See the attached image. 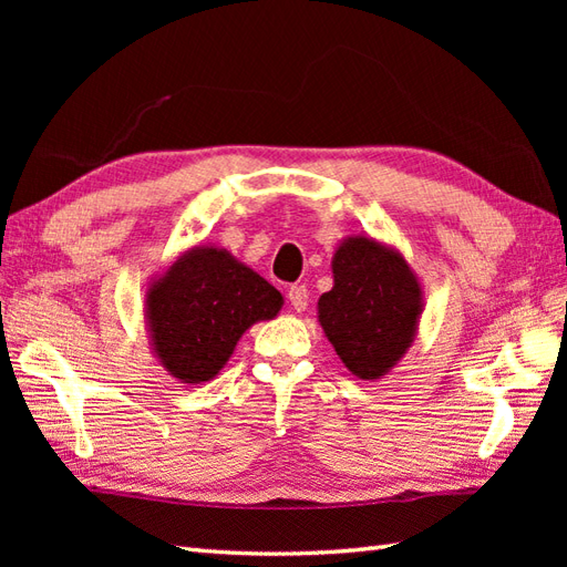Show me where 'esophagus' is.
Instances as JSON below:
<instances>
[{
  "label": "esophagus",
  "mask_w": 567,
  "mask_h": 567,
  "mask_svg": "<svg viewBox=\"0 0 567 567\" xmlns=\"http://www.w3.org/2000/svg\"><path fill=\"white\" fill-rule=\"evenodd\" d=\"M287 297H290V305L295 307V311H305L307 302H309V292L305 285H292L290 290H287Z\"/></svg>",
  "instance_id": "esophagus-1"
}]
</instances>
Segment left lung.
Masks as SVG:
<instances>
[{"instance_id":"1","label":"left lung","mask_w":567,"mask_h":567,"mask_svg":"<svg viewBox=\"0 0 567 567\" xmlns=\"http://www.w3.org/2000/svg\"><path fill=\"white\" fill-rule=\"evenodd\" d=\"M333 287L317 315L341 363L360 380H380L416 339L424 290L396 248L368 234L346 236L331 260Z\"/></svg>"}]
</instances>
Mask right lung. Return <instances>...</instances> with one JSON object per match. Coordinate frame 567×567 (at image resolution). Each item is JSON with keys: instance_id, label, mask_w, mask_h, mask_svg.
Listing matches in <instances>:
<instances>
[{"instance_id": "add662e5", "label": "right lung", "mask_w": 567, "mask_h": 567, "mask_svg": "<svg viewBox=\"0 0 567 567\" xmlns=\"http://www.w3.org/2000/svg\"><path fill=\"white\" fill-rule=\"evenodd\" d=\"M282 295L231 252L197 244L153 277L146 290L151 351L179 382H209L252 323L270 321Z\"/></svg>"}]
</instances>
